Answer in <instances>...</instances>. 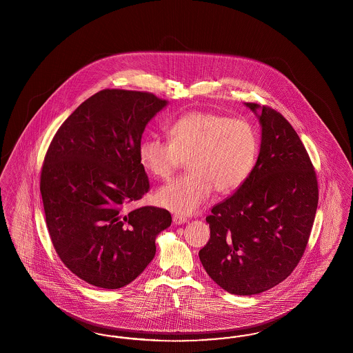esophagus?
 Listing matches in <instances>:
<instances>
[{
	"label": "esophagus",
	"mask_w": 353,
	"mask_h": 353,
	"mask_svg": "<svg viewBox=\"0 0 353 353\" xmlns=\"http://www.w3.org/2000/svg\"><path fill=\"white\" fill-rule=\"evenodd\" d=\"M188 221V217L182 216V214H173V223L176 225L185 224Z\"/></svg>",
	"instance_id": "1"
}]
</instances>
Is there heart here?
Listing matches in <instances>:
<instances>
[{
	"instance_id": "heart-1",
	"label": "heart",
	"mask_w": 353,
	"mask_h": 353,
	"mask_svg": "<svg viewBox=\"0 0 353 353\" xmlns=\"http://www.w3.org/2000/svg\"><path fill=\"white\" fill-rule=\"evenodd\" d=\"M170 141L150 134L141 139L142 167L158 179H170L188 159L189 173L164 185L157 192L161 207L179 214H192L211 192H234L255 167L259 139L243 119L208 111H192L174 120Z\"/></svg>"
}]
</instances>
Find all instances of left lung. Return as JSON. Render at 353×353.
Here are the masks:
<instances>
[{
	"mask_svg": "<svg viewBox=\"0 0 353 353\" xmlns=\"http://www.w3.org/2000/svg\"><path fill=\"white\" fill-rule=\"evenodd\" d=\"M261 124L256 164L246 181L205 217L211 238L199 251L225 291L255 295L285 281L308 245L319 182L295 129L269 106L246 103Z\"/></svg>",
	"mask_w": 353,
	"mask_h": 353,
	"instance_id": "8db88e82",
	"label": "left lung"
}]
</instances>
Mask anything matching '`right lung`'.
Instances as JSON below:
<instances>
[{
  "label": "right lung",
  "mask_w": 353,
  "mask_h": 353,
  "mask_svg": "<svg viewBox=\"0 0 353 353\" xmlns=\"http://www.w3.org/2000/svg\"><path fill=\"white\" fill-rule=\"evenodd\" d=\"M165 105L149 92L103 89L65 119L46 151L40 192L52 243L65 267L97 288L139 277L171 225L164 208L127 210L150 190L139 142Z\"/></svg>",
  "instance_id": "obj_1"
}]
</instances>
